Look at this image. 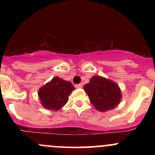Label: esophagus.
<instances>
[{"mask_svg": "<svg viewBox=\"0 0 155 155\" xmlns=\"http://www.w3.org/2000/svg\"><path fill=\"white\" fill-rule=\"evenodd\" d=\"M75 87L76 89H79L82 87V84H75Z\"/></svg>", "mask_w": 155, "mask_h": 155, "instance_id": "1", "label": "esophagus"}]
</instances>
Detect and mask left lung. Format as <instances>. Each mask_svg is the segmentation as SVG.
<instances>
[{
  "label": "left lung",
  "mask_w": 155,
  "mask_h": 155,
  "mask_svg": "<svg viewBox=\"0 0 155 155\" xmlns=\"http://www.w3.org/2000/svg\"><path fill=\"white\" fill-rule=\"evenodd\" d=\"M84 90L91 104L101 111L113 109L120 102L121 91L118 85L101 76L92 77L90 82L84 85Z\"/></svg>",
  "instance_id": "left-lung-1"
}]
</instances>
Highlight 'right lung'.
Returning a JSON list of instances; mask_svg holds the SVG:
<instances>
[{
  "label": "right lung",
  "mask_w": 155,
  "mask_h": 155,
  "mask_svg": "<svg viewBox=\"0 0 155 155\" xmlns=\"http://www.w3.org/2000/svg\"><path fill=\"white\" fill-rule=\"evenodd\" d=\"M70 81L54 77L38 90L41 104L47 109L58 111L68 101V96L74 90Z\"/></svg>",
  "instance_id": "add662e5"
}]
</instances>
